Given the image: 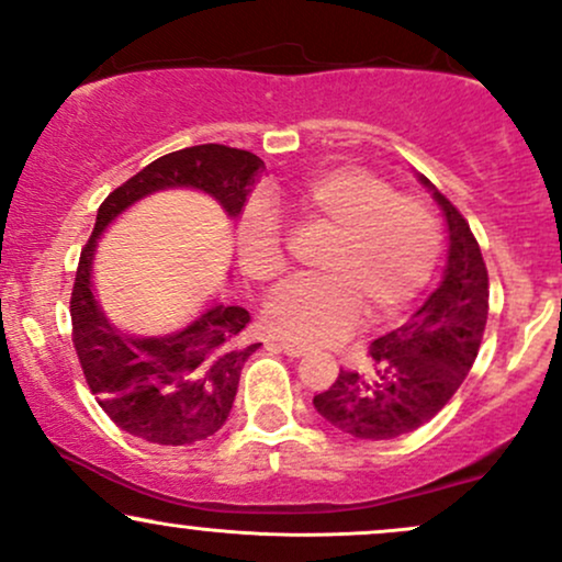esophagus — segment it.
I'll return each instance as SVG.
<instances>
[{"label":"esophagus","mask_w":562,"mask_h":562,"mask_svg":"<svg viewBox=\"0 0 562 562\" xmlns=\"http://www.w3.org/2000/svg\"><path fill=\"white\" fill-rule=\"evenodd\" d=\"M280 348L288 353V357H303L308 351L303 344H295V340H280Z\"/></svg>","instance_id":"obj_1"}]
</instances>
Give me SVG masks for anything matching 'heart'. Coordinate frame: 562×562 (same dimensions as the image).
Here are the masks:
<instances>
[{"label": "heart", "instance_id": "obj_1", "mask_svg": "<svg viewBox=\"0 0 562 562\" xmlns=\"http://www.w3.org/2000/svg\"><path fill=\"white\" fill-rule=\"evenodd\" d=\"M303 222L333 232L317 280L282 288L263 308L277 335L301 344H325L346 335L367 306L372 319H391L434 274L441 235L428 205L393 198L383 179L353 166L312 173L288 192ZM243 272L261 285L285 274L277 222L261 205L248 209L237 232Z\"/></svg>", "mask_w": 562, "mask_h": 562}]
</instances>
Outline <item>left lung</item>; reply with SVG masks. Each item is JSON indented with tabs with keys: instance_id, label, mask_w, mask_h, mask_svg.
Here are the masks:
<instances>
[{
	"instance_id": "left-lung-1",
	"label": "left lung",
	"mask_w": 562,
	"mask_h": 562,
	"mask_svg": "<svg viewBox=\"0 0 562 562\" xmlns=\"http://www.w3.org/2000/svg\"><path fill=\"white\" fill-rule=\"evenodd\" d=\"M447 222V267L434 293L396 330L370 346V367L340 370L314 409L344 434L385 441L434 420L479 357L488 317V272L460 211L423 173Z\"/></svg>"
}]
</instances>
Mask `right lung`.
<instances>
[{
  "label": "right lung",
  "mask_w": 562,
  "mask_h": 562,
  "mask_svg": "<svg viewBox=\"0 0 562 562\" xmlns=\"http://www.w3.org/2000/svg\"><path fill=\"white\" fill-rule=\"evenodd\" d=\"M263 160L227 145H195L153 160L113 190L97 211L70 295L74 346L97 404L126 434L160 447H190L227 423L243 364L261 344H245L250 314L214 301L166 335H132L102 312L94 293V250L105 229L139 200L195 190L237 222Z\"/></svg>",
  "instance_id": "add662e5"
}]
</instances>
